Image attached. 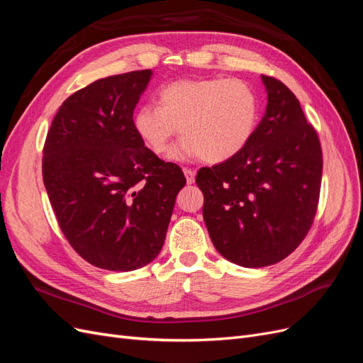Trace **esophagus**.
<instances>
[{
	"label": "esophagus",
	"mask_w": 363,
	"mask_h": 363,
	"mask_svg": "<svg viewBox=\"0 0 363 363\" xmlns=\"http://www.w3.org/2000/svg\"><path fill=\"white\" fill-rule=\"evenodd\" d=\"M183 172H184V177H186L188 184H192L195 182V172L191 168H183Z\"/></svg>",
	"instance_id": "esophagus-1"
}]
</instances>
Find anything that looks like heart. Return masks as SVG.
<instances>
[{
    "label": "heart",
    "mask_w": 363,
    "mask_h": 363,
    "mask_svg": "<svg viewBox=\"0 0 363 363\" xmlns=\"http://www.w3.org/2000/svg\"><path fill=\"white\" fill-rule=\"evenodd\" d=\"M157 106L135 112L133 127L157 156L169 150L177 130L184 139L172 157L201 156L221 163L242 151L255 135L260 103L255 87L240 79H184L162 87Z\"/></svg>",
    "instance_id": "obj_1"
}]
</instances>
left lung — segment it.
I'll return each instance as SVG.
<instances>
[{
  "instance_id": "8db88e82",
  "label": "left lung",
  "mask_w": 363,
  "mask_h": 363,
  "mask_svg": "<svg viewBox=\"0 0 363 363\" xmlns=\"http://www.w3.org/2000/svg\"><path fill=\"white\" fill-rule=\"evenodd\" d=\"M267 112L248 145L200 168L203 218L215 248L245 268L288 257L309 233L320 201L323 150L286 84L262 75Z\"/></svg>"
}]
</instances>
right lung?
Listing matches in <instances>:
<instances>
[{"mask_svg": "<svg viewBox=\"0 0 363 363\" xmlns=\"http://www.w3.org/2000/svg\"><path fill=\"white\" fill-rule=\"evenodd\" d=\"M151 69L96 80L74 92L54 116L42 177L59 227L96 268L133 271L160 252L175 196L186 184L133 127Z\"/></svg>", "mask_w": 363, "mask_h": 363, "instance_id": "add662e5", "label": "right lung"}]
</instances>
